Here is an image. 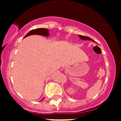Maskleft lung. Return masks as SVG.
<instances>
[{
  "label": "left lung",
  "instance_id": "8db88e82",
  "mask_svg": "<svg viewBox=\"0 0 121 121\" xmlns=\"http://www.w3.org/2000/svg\"><path fill=\"white\" fill-rule=\"evenodd\" d=\"M78 36H79V37H80V38L82 40H92L93 41L95 42V41H94L93 40L91 39V38H90V37H89L84 36H81V35H78Z\"/></svg>",
  "mask_w": 121,
  "mask_h": 121
}]
</instances>
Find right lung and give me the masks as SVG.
<instances>
[{
  "instance_id": "1",
  "label": "right lung",
  "mask_w": 121,
  "mask_h": 121,
  "mask_svg": "<svg viewBox=\"0 0 121 121\" xmlns=\"http://www.w3.org/2000/svg\"><path fill=\"white\" fill-rule=\"evenodd\" d=\"M32 35H39L45 36H48L49 35V30L48 29L45 28H37L36 30H31L29 32L28 34L25 36V37L28 36ZM44 99V98H43ZM42 99V100H43Z\"/></svg>"
}]
</instances>
